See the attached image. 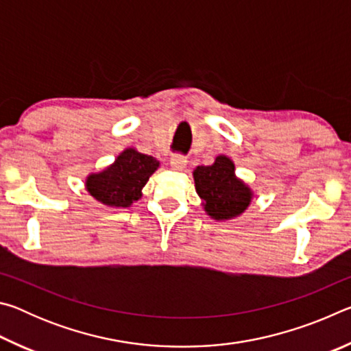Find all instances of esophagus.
Masks as SVG:
<instances>
[{"instance_id": "34e87169", "label": "esophagus", "mask_w": 351, "mask_h": 351, "mask_svg": "<svg viewBox=\"0 0 351 351\" xmlns=\"http://www.w3.org/2000/svg\"><path fill=\"white\" fill-rule=\"evenodd\" d=\"M170 165L173 170H184L187 165V158L181 156V154H175V156H171L170 159Z\"/></svg>"}]
</instances>
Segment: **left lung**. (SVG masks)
<instances>
[{
  "mask_svg": "<svg viewBox=\"0 0 351 351\" xmlns=\"http://www.w3.org/2000/svg\"><path fill=\"white\" fill-rule=\"evenodd\" d=\"M193 181L201 206L217 221L240 217L252 203V189L235 175V164L226 154H219L210 165H198Z\"/></svg>",
  "mask_w": 351,
  "mask_h": 351,
  "instance_id": "obj_1",
  "label": "left lung"
}]
</instances>
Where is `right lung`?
Returning <instances> with one entry per match:
<instances>
[{"label": "right lung", "instance_id": "1", "mask_svg": "<svg viewBox=\"0 0 351 351\" xmlns=\"http://www.w3.org/2000/svg\"><path fill=\"white\" fill-rule=\"evenodd\" d=\"M159 165L156 158L128 147L108 167L88 175L85 189L100 204L125 209L142 197V189Z\"/></svg>", "mask_w": 351, "mask_h": 351}]
</instances>
